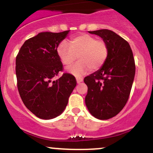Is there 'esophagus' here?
<instances>
[{"label":"esophagus","mask_w":153,"mask_h":153,"mask_svg":"<svg viewBox=\"0 0 153 153\" xmlns=\"http://www.w3.org/2000/svg\"><path fill=\"white\" fill-rule=\"evenodd\" d=\"M76 80H77V82L79 83V82L82 81V78H81V77H76Z\"/></svg>","instance_id":"esophagus-1"}]
</instances>
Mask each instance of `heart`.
Segmentation results:
<instances>
[{
  "label": "heart",
  "instance_id": "1",
  "mask_svg": "<svg viewBox=\"0 0 153 153\" xmlns=\"http://www.w3.org/2000/svg\"><path fill=\"white\" fill-rule=\"evenodd\" d=\"M61 62L65 66L71 65L79 61L69 69L71 73L79 75L89 70L97 71L103 65L108 54V45L102 39H96L92 35L81 34L73 36L68 42H62L57 50Z\"/></svg>",
  "mask_w": 153,
  "mask_h": 153
}]
</instances>
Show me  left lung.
Here are the masks:
<instances>
[{
  "label": "left lung",
  "mask_w": 153,
  "mask_h": 153,
  "mask_svg": "<svg viewBox=\"0 0 153 153\" xmlns=\"http://www.w3.org/2000/svg\"><path fill=\"white\" fill-rule=\"evenodd\" d=\"M88 32L101 36L108 48L102 68L84 78L88 109L94 117L105 120L118 114L129 99L135 75L134 59L129 43L114 31Z\"/></svg>",
  "instance_id": "left-lung-1"
}]
</instances>
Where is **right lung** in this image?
<instances>
[{
  "instance_id": "right-lung-1",
  "label": "right lung",
  "mask_w": 153,
  "mask_h": 153,
  "mask_svg": "<svg viewBox=\"0 0 153 153\" xmlns=\"http://www.w3.org/2000/svg\"><path fill=\"white\" fill-rule=\"evenodd\" d=\"M68 31L41 32L27 39L16 58L17 88L23 103L35 116L51 119L62 114L76 86V79L65 73L54 80L63 65L57 50Z\"/></svg>"
}]
</instances>
